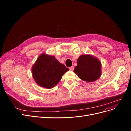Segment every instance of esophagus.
Wrapping results in <instances>:
<instances>
[{"label": "esophagus", "instance_id": "1", "mask_svg": "<svg viewBox=\"0 0 131 131\" xmlns=\"http://www.w3.org/2000/svg\"><path fill=\"white\" fill-rule=\"evenodd\" d=\"M69 69L71 70V71H73L74 69V67L73 66H72L71 67H69Z\"/></svg>", "mask_w": 131, "mask_h": 131}]
</instances>
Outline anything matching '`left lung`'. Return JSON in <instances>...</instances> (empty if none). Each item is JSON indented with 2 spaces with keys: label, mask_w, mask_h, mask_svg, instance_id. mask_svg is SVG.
<instances>
[{
  "label": "left lung",
  "mask_w": 131,
  "mask_h": 131,
  "mask_svg": "<svg viewBox=\"0 0 131 131\" xmlns=\"http://www.w3.org/2000/svg\"><path fill=\"white\" fill-rule=\"evenodd\" d=\"M74 72L80 79L87 82L98 80L101 75V63L91 54H82L77 60Z\"/></svg>",
  "instance_id": "left-lung-1"
}]
</instances>
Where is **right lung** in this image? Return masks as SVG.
Listing matches in <instances>:
<instances>
[{
    "instance_id": "1",
    "label": "right lung",
    "mask_w": 131,
    "mask_h": 131,
    "mask_svg": "<svg viewBox=\"0 0 131 131\" xmlns=\"http://www.w3.org/2000/svg\"><path fill=\"white\" fill-rule=\"evenodd\" d=\"M68 70L53 56L41 54L32 67L33 78L40 86L51 89L56 86Z\"/></svg>"
}]
</instances>
